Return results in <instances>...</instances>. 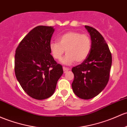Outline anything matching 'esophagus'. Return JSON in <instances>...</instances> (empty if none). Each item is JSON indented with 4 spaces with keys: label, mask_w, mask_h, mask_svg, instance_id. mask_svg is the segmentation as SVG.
I'll return each instance as SVG.
<instances>
[{
    "label": "esophagus",
    "mask_w": 127,
    "mask_h": 127,
    "mask_svg": "<svg viewBox=\"0 0 127 127\" xmlns=\"http://www.w3.org/2000/svg\"><path fill=\"white\" fill-rule=\"evenodd\" d=\"M63 71H64V73H66L67 72L68 70H70V69L69 68H67V67H63Z\"/></svg>",
    "instance_id": "esophagus-1"
}]
</instances>
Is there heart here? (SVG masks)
Listing matches in <instances>:
<instances>
[{
	"instance_id": "heart-1",
	"label": "heart",
	"mask_w": 127,
	"mask_h": 127,
	"mask_svg": "<svg viewBox=\"0 0 127 127\" xmlns=\"http://www.w3.org/2000/svg\"><path fill=\"white\" fill-rule=\"evenodd\" d=\"M58 41L51 43L50 50L53 57L57 60L62 59L66 51L67 55L63 60L64 64H71L75 61L83 62L91 51L92 41L87 34L75 31L67 32L58 37Z\"/></svg>"
}]
</instances>
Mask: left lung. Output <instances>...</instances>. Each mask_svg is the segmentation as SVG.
Here are the masks:
<instances>
[{
  "instance_id": "8db88e82",
  "label": "left lung",
  "mask_w": 127,
  "mask_h": 127,
  "mask_svg": "<svg viewBox=\"0 0 127 127\" xmlns=\"http://www.w3.org/2000/svg\"><path fill=\"white\" fill-rule=\"evenodd\" d=\"M85 28L91 37V51L81 64L72 69L74 75L72 87L79 98L89 99L99 94L107 86L112 57L102 35L91 26Z\"/></svg>"
}]
</instances>
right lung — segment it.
<instances>
[{"mask_svg":"<svg viewBox=\"0 0 127 127\" xmlns=\"http://www.w3.org/2000/svg\"><path fill=\"white\" fill-rule=\"evenodd\" d=\"M54 29L38 26L23 38L16 49L14 70L23 90L32 98L47 99L54 94L63 73V67L51 55Z\"/></svg>","mask_w":127,"mask_h":127,"instance_id":"obj_1","label":"right lung"}]
</instances>
